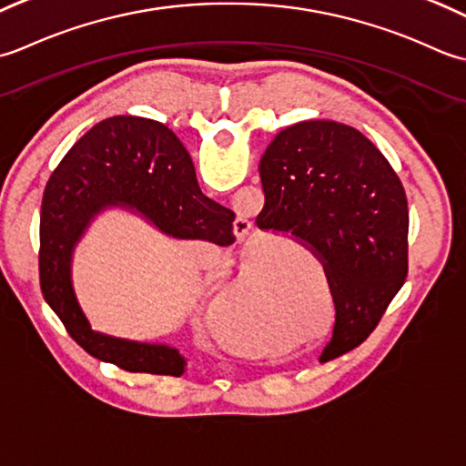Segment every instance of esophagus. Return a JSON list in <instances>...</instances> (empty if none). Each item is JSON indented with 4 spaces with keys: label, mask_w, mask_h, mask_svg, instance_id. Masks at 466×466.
<instances>
[{
    "label": "esophagus",
    "mask_w": 466,
    "mask_h": 466,
    "mask_svg": "<svg viewBox=\"0 0 466 466\" xmlns=\"http://www.w3.org/2000/svg\"><path fill=\"white\" fill-rule=\"evenodd\" d=\"M237 223H239V227H247V229H243L241 233H237V235H239V237H245L247 233H249V229H251V223H249V221L239 219V221H237ZM235 229H237V227H235Z\"/></svg>",
    "instance_id": "34e87169"
}]
</instances>
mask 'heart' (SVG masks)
<instances>
[{"mask_svg": "<svg viewBox=\"0 0 466 466\" xmlns=\"http://www.w3.org/2000/svg\"><path fill=\"white\" fill-rule=\"evenodd\" d=\"M249 288H241V301L245 303V306H247V301H251V296H249ZM261 350V352H268V350L269 348H259Z\"/></svg>", "mask_w": 466, "mask_h": 466, "instance_id": "b5f03b06", "label": "heart"}]
</instances>
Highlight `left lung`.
Here are the masks:
<instances>
[{
  "label": "left lung",
  "instance_id": "1",
  "mask_svg": "<svg viewBox=\"0 0 466 466\" xmlns=\"http://www.w3.org/2000/svg\"><path fill=\"white\" fill-rule=\"evenodd\" d=\"M261 231L298 241L324 265L336 303L328 362L372 334L408 273L400 178L362 132L331 120L281 130L259 163Z\"/></svg>",
  "mask_w": 466,
  "mask_h": 466
}]
</instances>
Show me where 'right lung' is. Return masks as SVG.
I'll use <instances>...</instances> for the list:
<instances>
[{
  "label": "right lung",
  "mask_w": 466,
  "mask_h": 466,
  "mask_svg": "<svg viewBox=\"0 0 466 466\" xmlns=\"http://www.w3.org/2000/svg\"><path fill=\"white\" fill-rule=\"evenodd\" d=\"M120 207L175 239L235 241L231 208L198 188L193 160L168 127L140 116L98 122L68 150L47 180L40 217V288L68 334L94 358L127 372L183 376L177 348L94 331L76 298L74 249L90 223Z\"/></svg>",
  "instance_id": "obj_1"
}]
</instances>
